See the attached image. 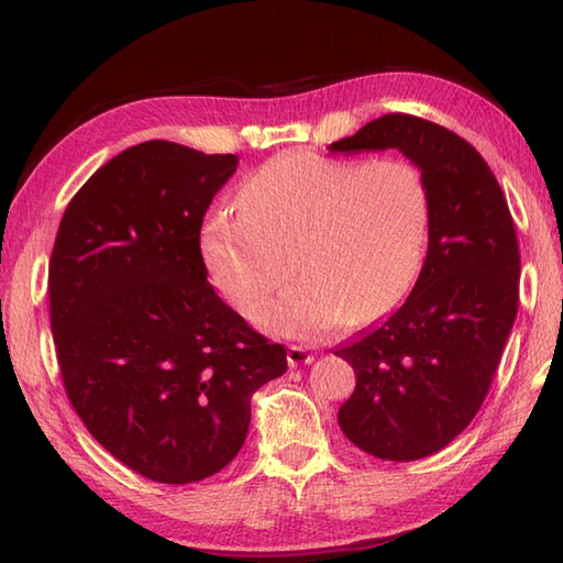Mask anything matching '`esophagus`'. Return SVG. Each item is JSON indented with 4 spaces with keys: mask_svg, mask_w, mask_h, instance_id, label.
Segmentation results:
<instances>
[{
    "mask_svg": "<svg viewBox=\"0 0 563 563\" xmlns=\"http://www.w3.org/2000/svg\"><path fill=\"white\" fill-rule=\"evenodd\" d=\"M311 362H313L311 350L299 347V345H292L287 350V364H290V367H297V364H311Z\"/></svg>",
    "mask_w": 563,
    "mask_h": 563,
    "instance_id": "obj_1",
    "label": "esophagus"
}]
</instances>
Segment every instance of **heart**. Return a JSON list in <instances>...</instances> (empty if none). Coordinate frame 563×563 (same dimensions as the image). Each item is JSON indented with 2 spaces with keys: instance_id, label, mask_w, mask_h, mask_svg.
Wrapping results in <instances>:
<instances>
[{
  "instance_id": "heart-1",
  "label": "heart",
  "mask_w": 563,
  "mask_h": 563,
  "mask_svg": "<svg viewBox=\"0 0 563 563\" xmlns=\"http://www.w3.org/2000/svg\"><path fill=\"white\" fill-rule=\"evenodd\" d=\"M238 211H211L201 250L228 302L254 313L302 271L290 292L258 313L264 329L313 341L396 309L422 268L431 201L405 158H333L285 151L238 191Z\"/></svg>"
}]
</instances>
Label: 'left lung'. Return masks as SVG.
I'll list each match as a JSON object with an SVG mask.
<instances>
[{
	"label": "left lung",
	"instance_id": "1",
	"mask_svg": "<svg viewBox=\"0 0 563 563\" xmlns=\"http://www.w3.org/2000/svg\"><path fill=\"white\" fill-rule=\"evenodd\" d=\"M329 148H398L427 181L429 250L410 297L333 352L357 376L338 410L343 434L374 459L420 461L449 446L489 394L518 311L514 218L477 148L422 117L384 114Z\"/></svg>",
	"mask_w": 563,
	"mask_h": 563
}]
</instances>
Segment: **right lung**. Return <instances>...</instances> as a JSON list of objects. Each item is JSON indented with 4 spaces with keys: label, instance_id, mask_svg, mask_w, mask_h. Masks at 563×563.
<instances>
[{
    "label": "right lung",
    "instance_id": "right-lung-1",
    "mask_svg": "<svg viewBox=\"0 0 563 563\" xmlns=\"http://www.w3.org/2000/svg\"><path fill=\"white\" fill-rule=\"evenodd\" d=\"M238 155L146 141L74 194L49 256L62 384L86 429L134 473L189 485L240 453L252 394L287 372L208 283L201 225Z\"/></svg>",
    "mask_w": 563,
    "mask_h": 563
}]
</instances>
